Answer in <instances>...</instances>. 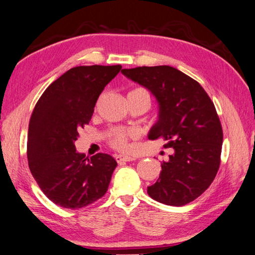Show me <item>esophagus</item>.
Returning <instances> with one entry per match:
<instances>
[{"mask_svg": "<svg viewBox=\"0 0 255 255\" xmlns=\"http://www.w3.org/2000/svg\"><path fill=\"white\" fill-rule=\"evenodd\" d=\"M115 159L118 162H123V161H131L134 159V158H132L130 156H125V155H116Z\"/></svg>", "mask_w": 255, "mask_h": 255, "instance_id": "34e87169", "label": "esophagus"}]
</instances>
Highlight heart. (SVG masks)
<instances>
[{
	"label": "heart",
	"instance_id": "b5f03b06",
	"mask_svg": "<svg viewBox=\"0 0 255 255\" xmlns=\"http://www.w3.org/2000/svg\"><path fill=\"white\" fill-rule=\"evenodd\" d=\"M131 93H142L144 95H147V91L141 89V88H137L132 90ZM149 97V96H148ZM131 136H133V133L132 132H128V131H123V130H115L111 133L110 135V143L113 148L121 150V151H123V150H127L128 147V139H130Z\"/></svg>",
	"mask_w": 255,
	"mask_h": 255
}]
</instances>
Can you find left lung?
Here are the masks:
<instances>
[{"label": "left lung", "instance_id": "1", "mask_svg": "<svg viewBox=\"0 0 255 255\" xmlns=\"http://www.w3.org/2000/svg\"><path fill=\"white\" fill-rule=\"evenodd\" d=\"M122 73L155 96L159 115L148 137H164V148L173 149L159 178L148 186L149 197L176 207L193 201L210 186L220 165L223 128L214 103L198 81L172 66H139Z\"/></svg>", "mask_w": 255, "mask_h": 255}]
</instances>
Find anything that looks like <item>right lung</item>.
I'll return each mask as SVG.
<instances>
[{
	"label": "right lung",
	"instance_id": "obj_1",
	"mask_svg": "<svg viewBox=\"0 0 255 255\" xmlns=\"http://www.w3.org/2000/svg\"><path fill=\"white\" fill-rule=\"evenodd\" d=\"M121 65L76 66L47 87L28 128L27 157L33 178L57 206L79 209L105 195L118 162L107 153L91 158L74 142L88 124L96 102Z\"/></svg>",
	"mask_w": 255,
	"mask_h": 255
}]
</instances>
